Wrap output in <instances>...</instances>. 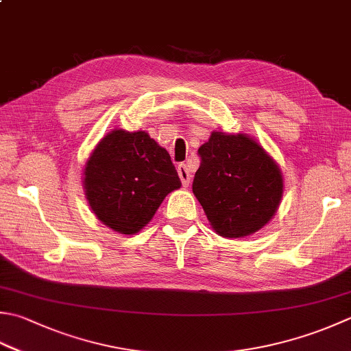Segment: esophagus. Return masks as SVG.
I'll return each instance as SVG.
<instances>
[{
    "mask_svg": "<svg viewBox=\"0 0 351 351\" xmlns=\"http://www.w3.org/2000/svg\"><path fill=\"white\" fill-rule=\"evenodd\" d=\"M178 175H180L184 187H187V185L190 184V176H191L187 164H180V166H178Z\"/></svg>",
    "mask_w": 351,
    "mask_h": 351,
    "instance_id": "esophagus-1",
    "label": "esophagus"
}]
</instances>
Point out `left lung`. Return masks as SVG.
Returning a JSON list of instances; mask_svg holds the SVG:
<instances>
[{"mask_svg": "<svg viewBox=\"0 0 351 351\" xmlns=\"http://www.w3.org/2000/svg\"><path fill=\"white\" fill-rule=\"evenodd\" d=\"M197 154L193 193L217 234L237 239L263 228L283 195L276 161L243 134L213 132Z\"/></svg>", "mask_w": 351, "mask_h": 351, "instance_id": "1", "label": "left lung"}]
</instances>
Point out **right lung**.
Listing matches in <instances>:
<instances>
[{"instance_id": "1", "label": "right lung", "mask_w": 351, "mask_h": 351, "mask_svg": "<svg viewBox=\"0 0 351 351\" xmlns=\"http://www.w3.org/2000/svg\"><path fill=\"white\" fill-rule=\"evenodd\" d=\"M85 195L94 215L121 234H135L170 191L181 187L166 149L147 132L115 129L89 156Z\"/></svg>"}]
</instances>
